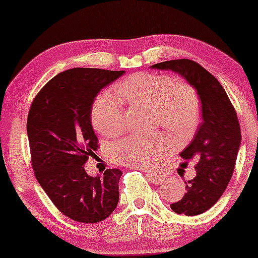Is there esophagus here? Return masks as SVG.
<instances>
[{"mask_svg": "<svg viewBox=\"0 0 258 258\" xmlns=\"http://www.w3.org/2000/svg\"><path fill=\"white\" fill-rule=\"evenodd\" d=\"M145 172L147 173L148 177H151L152 179H155V181H161V179H162V176H161L160 173L152 172V171H145Z\"/></svg>", "mask_w": 258, "mask_h": 258, "instance_id": "obj_1", "label": "esophagus"}]
</instances>
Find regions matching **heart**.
Listing matches in <instances>:
<instances>
[{
    "mask_svg": "<svg viewBox=\"0 0 258 258\" xmlns=\"http://www.w3.org/2000/svg\"><path fill=\"white\" fill-rule=\"evenodd\" d=\"M116 90L98 93L92 105V122L103 136L113 137L124 126V103L153 106L156 122L179 137H188L200 118V101L188 83L175 81L163 74L140 72L117 83ZM171 150V142L162 134L131 135L110 148L111 160L126 166L150 167L160 162Z\"/></svg>",
    "mask_w": 258,
    "mask_h": 258,
    "instance_id": "obj_1",
    "label": "heart"
}]
</instances>
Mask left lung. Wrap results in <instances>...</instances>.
<instances>
[{"instance_id": "1", "label": "left lung", "mask_w": 258, "mask_h": 258, "mask_svg": "<svg viewBox=\"0 0 258 258\" xmlns=\"http://www.w3.org/2000/svg\"><path fill=\"white\" fill-rule=\"evenodd\" d=\"M151 67L178 74L195 87L201 100L202 122L191 144L179 155L186 163H196V176L184 182L183 197L171 205L178 215H201L220 200L232 177L241 145L237 113L217 79L197 62L171 59Z\"/></svg>"}]
</instances>
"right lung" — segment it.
I'll list each match as a JSON object with an SVG mask.
<instances>
[{"instance_id":"obj_1","label":"right lung","mask_w":258,"mask_h":258,"mask_svg":"<svg viewBox=\"0 0 258 258\" xmlns=\"http://www.w3.org/2000/svg\"><path fill=\"white\" fill-rule=\"evenodd\" d=\"M124 71L72 69L49 80L27 117L31 163L38 183L64 216L82 223L107 218L118 204L122 172L108 168L88 176L85 163L97 151L91 123L97 93Z\"/></svg>"}]
</instances>
